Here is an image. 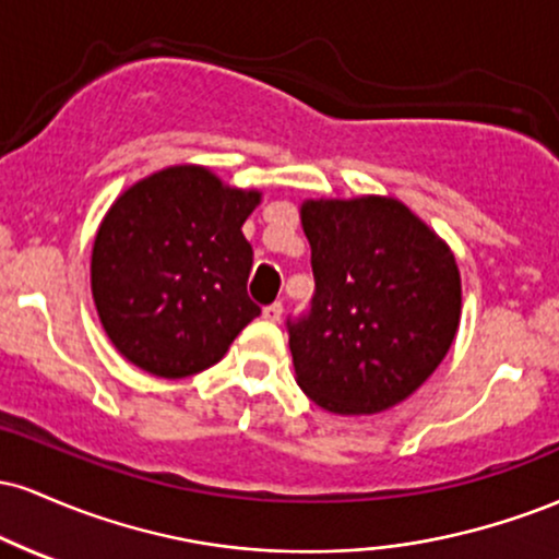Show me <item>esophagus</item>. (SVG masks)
<instances>
[{
    "label": "esophagus",
    "mask_w": 559,
    "mask_h": 559,
    "mask_svg": "<svg viewBox=\"0 0 559 559\" xmlns=\"http://www.w3.org/2000/svg\"><path fill=\"white\" fill-rule=\"evenodd\" d=\"M262 316H265V320H273V323H278L281 316H284V305H281V301H273V305H267L265 310H262Z\"/></svg>",
    "instance_id": "34e87169"
}]
</instances>
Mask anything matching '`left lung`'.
Returning a JSON list of instances; mask_svg holds the SVG:
<instances>
[{"instance_id":"obj_1","label":"left lung","mask_w":559,"mask_h":559,"mask_svg":"<svg viewBox=\"0 0 559 559\" xmlns=\"http://www.w3.org/2000/svg\"><path fill=\"white\" fill-rule=\"evenodd\" d=\"M301 228L316 294L286 320L299 389L329 413H383L420 389L454 342V254L389 197L307 199Z\"/></svg>"}]
</instances>
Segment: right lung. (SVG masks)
Instances as JSON below:
<instances>
[{
	"label": "right lung",
	"mask_w": 559,
	"mask_h": 559,
	"mask_svg": "<svg viewBox=\"0 0 559 559\" xmlns=\"http://www.w3.org/2000/svg\"><path fill=\"white\" fill-rule=\"evenodd\" d=\"M260 191L176 165L123 191L92 252V294L115 349L159 378L210 368L260 316L249 299L252 243L241 226Z\"/></svg>",
	"instance_id": "right-lung-1"
}]
</instances>
